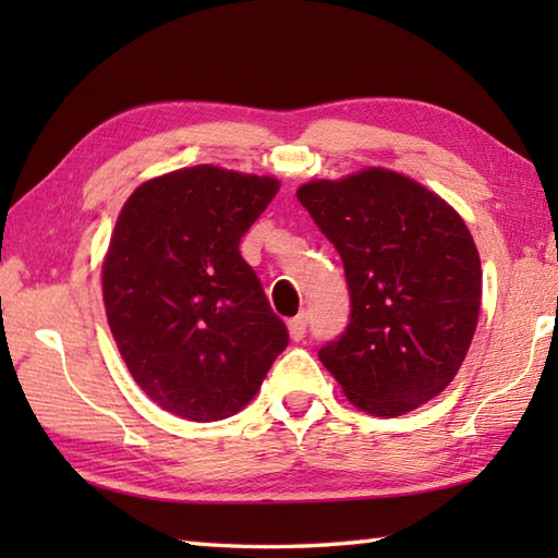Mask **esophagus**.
<instances>
[{"label": "esophagus", "mask_w": 558, "mask_h": 558, "mask_svg": "<svg viewBox=\"0 0 558 558\" xmlns=\"http://www.w3.org/2000/svg\"><path fill=\"white\" fill-rule=\"evenodd\" d=\"M288 328H290V338L292 340H302L306 336V314H300V316L290 318Z\"/></svg>", "instance_id": "obj_1"}]
</instances>
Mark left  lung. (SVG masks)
Segmentation results:
<instances>
[{"label": "left lung", "mask_w": 558, "mask_h": 558, "mask_svg": "<svg viewBox=\"0 0 558 558\" xmlns=\"http://www.w3.org/2000/svg\"><path fill=\"white\" fill-rule=\"evenodd\" d=\"M338 248L350 324L318 350L342 393L376 417H398L453 381L475 336L482 266L458 213L398 172L369 168L298 189Z\"/></svg>", "instance_id": "1"}]
</instances>
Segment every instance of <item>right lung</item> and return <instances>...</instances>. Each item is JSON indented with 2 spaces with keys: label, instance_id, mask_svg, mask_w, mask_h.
<instances>
[{
  "label": "right lung",
  "instance_id": "add662e5",
  "mask_svg": "<svg viewBox=\"0 0 558 558\" xmlns=\"http://www.w3.org/2000/svg\"><path fill=\"white\" fill-rule=\"evenodd\" d=\"M272 177L213 165L144 182L117 218L102 298L122 360L177 417L240 412L288 348L240 242L278 194Z\"/></svg>",
  "mask_w": 558,
  "mask_h": 558
}]
</instances>
